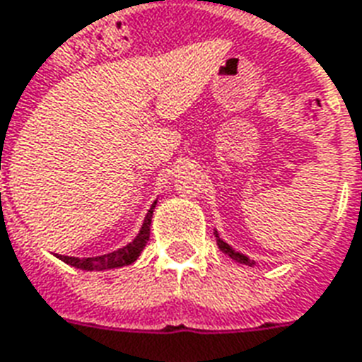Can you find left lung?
<instances>
[{"mask_svg": "<svg viewBox=\"0 0 362 362\" xmlns=\"http://www.w3.org/2000/svg\"><path fill=\"white\" fill-rule=\"evenodd\" d=\"M215 238H217V245H219L221 251H223L225 255H228L232 260H236V262H240V264H247V266L255 264L253 260H249V257H245V255H242V253H238V251H234V249H232L228 243L223 242V240L219 238V234H217V230H215Z\"/></svg>", "mask_w": 362, "mask_h": 362, "instance_id": "8db88e82", "label": "left lung"}]
</instances>
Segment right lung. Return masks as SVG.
<instances>
[{"instance_id": "obj_1", "label": "right lung", "mask_w": 362, "mask_h": 362, "mask_svg": "<svg viewBox=\"0 0 362 362\" xmlns=\"http://www.w3.org/2000/svg\"><path fill=\"white\" fill-rule=\"evenodd\" d=\"M155 207H156V202L151 206L147 215H145V221H143L139 234H137V236L122 249H117V251H113V253L100 255V257H88V259H79V257H64V255H58V259L64 260L66 264L81 268V270H111V268H120V266H128L132 264V262H136L139 253L143 251V247H145L147 242H149L151 219H153V209H155Z\"/></svg>"}]
</instances>
